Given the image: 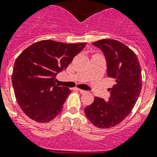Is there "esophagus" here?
<instances>
[{"label":"esophagus","mask_w":157,"mask_h":157,"mask_svg":"<svg viewBox=\"0 0 157 157\" xmlns=\"http://www.w3.org/2000/svg\"><path fill=\"white\" fill-rule=\"evenodd\" d=\"M78 91L80 92L81 93H86V91L85 90H83V89H78Z\"/></svg>","instance_id":"esophagus-1"}]
</instances>
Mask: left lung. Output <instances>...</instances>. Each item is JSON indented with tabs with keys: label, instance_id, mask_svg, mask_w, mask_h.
<instances>
[{
	"label": "left lung",
	"instance_id": "1",
	"mask_svg": "<svg viewBox=\"0 0 157 157\" xmlns=\"http://www.w3.org/2000/svg\"><path fill=\"white\" fill-rule=\"evenodd\" d=\"M93 44L103 52L108 76L115 80V85L108 89L109 101L96 97L85 113L93 125L109 128L123 121L133 109L141 91V68L135 52L118 40L103 39Z\"/></svg>",
	"mask_w": 157,
	"mask_h": 157
}]
</instances>
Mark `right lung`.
Returning a JSON list of instances; mask_svg holds the SVG:
<instances>
[{"instance_id":"right-lung-1","label":"right lung","mask_w":157,"mask_h":157,"mask_svg":"<svg viewBox=\"0 0 157 157\" xmlns=\"http://www.w3.org/2000/svg\"><path fill=\"white\" fill-rule=\"evenodd\" d=\"M85 45L44 40L20 54L14 64L12 83L18 105L29 118L45 123L60 114L71 91L56 84V76Z\"/></svg>"}]
</instances>
